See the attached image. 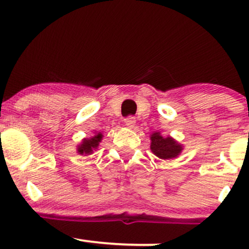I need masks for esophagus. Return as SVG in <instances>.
I'll list each match as a JSON object with an SVG mask.
<instances>
[{
  "instance_id": "obj_1",
  "label": "esophagus",
  "mask_w": 249,
  "mask_h": 249,
  "mask_svg": "<svg viewBox=\"0 0 249 249\" xmlns=\"http://www.w3.org/2000/svg\"><path fill=\"white\" fill-rule=\"evenodd\" d=\"M124 123H125V125H126L127 127H133L134 126V124H136V118H134V117H132V116H130V117H127V118H125L124 119Z\"/></svg>"
}]
</instances>
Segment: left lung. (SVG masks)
I'll return each mask as SVG.
<instances>
[{
  "label": "left lung",
  "mask_w": 249,
  "mask_h": 249,
  "mask_svg": "<svg viewBox=\"0 0 249 249\" xmlns=\"http://www.w3.org/2000/svg\"><path fill=\"white\" fill-rule=\"evenodd\" d=\"M151 139V151L154 156L159 159L170 160L180 156V153L184 150L180 142H178L172 137H162L160 132H153L150 137Z\"/></svg>",
  "instance_id": "obj_1"
}]
</instances>
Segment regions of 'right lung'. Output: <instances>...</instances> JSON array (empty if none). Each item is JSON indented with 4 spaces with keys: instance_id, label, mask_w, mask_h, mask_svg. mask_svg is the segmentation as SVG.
<instances>
[{
    "instance_id": "obj_1",
    "label": "right lung",
    "mask_w": 249,
    "mask_h": 249,
    "mask_svg": "<svg viewBox=\"0 0 249 249\" xmlns=\"http://www.w3.org/2000/svg\"><path fill=\"white\" fill-rule=\"evenodd\" d=\"M103 139V133L102 132H95L92 137L90 138H84L83 141L77 145V153L81 154V156H89V154H92L98 148L99 142Z\"/></svg>"
}]
</instances>
